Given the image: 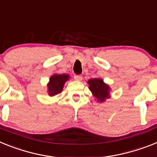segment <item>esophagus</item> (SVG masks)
<instances>
[{"mask_svg":"<svg viewBox=\"0 0 157 157\" xmlns=\"http://www.w3.org/2000/svg\"><path fill=\"white\" fill-rule=\"evenodd\" d=\"M74 79L76 81H81L82 80V76L81 75H74Z\"/></svg>","mask_w":157,"mask_h":157,"instance_id":"1","label":"esophagus"}]
</instances>
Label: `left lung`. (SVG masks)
<instances>
[{
	"label": "left lung",
	"mask_w": 157,
	"mask_h": 157,
	"mask_svg": "<svg viewBox=\"0 0 157 157\" xmlns=\"http://www.w3.org/2000/svg\"><path fill=\"white\" fill-rule=\"evenodd\" d=\"M89 85V89L101 102H103L106 98H109V87L105 85L101 79H91L88 81Z\"/></svg>",
	"instance_id": "obj_1"
}]
</instances>
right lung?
I'll return each mask as SVG.
<instances>
[{
  "mask_svg": "<svg viewBox=\"0 0 157 157\" xmlns=\"http://www.w3.org/2000/svg\"><path fill=\"white\" fill-rule=\"evenodd\" d=\"M68 77V75L66 74H55L51 76L48 85V94L50 96H55L61 93L64 83Z\"/></svg>",
  "mask_w": 157,
  "mask_h": 157,
  "instance_id": "right-lung-1",
  "label": "right lung"
}]
</instances>
